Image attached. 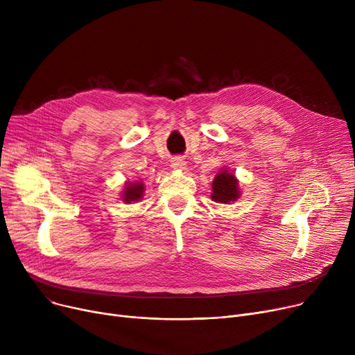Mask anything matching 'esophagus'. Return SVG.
Masks as SVG:
<instances>
[{
    "label": "esophagus",
    "mask_w": 355,
    "mask_h": 355,
    "mask_svg": "<svg viewBox=\"0 0 355 355\" xmlns=\"http://www.w3.org/2000/svg\"><path fill=\"white\" fill-rule=\"evenodd\" d=\"M171 166L175 168V170H184V168H185V161L181 157H175L171 161Z\"/></svg>",
    "instance_id": "34e87169"
}]
</instances>
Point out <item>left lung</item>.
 <instances>
[{
  "instance_id": "8db88e82",
  "label": "left lung",
  "mask_w": 355,
  "mask_h": 355,
  "mask_svg": "<svg viewBox=\"0 0 355 355\" xmlns=\"http://www.w3.org/2000/svg\"><path fill=\"white\" fill-rule=\"evenodd\" d=\"M239 189H237V181L233 174L227 171H221L218 175L214 177L213 181V193L211 198L216 202H230L234 201L239 197Z\"/></svg>"
}]
</instances>
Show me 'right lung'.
<instances>
[{"mask_svg": "<svg viewBox=\"0 0 355 355\" xmlns=\"http://www.w3.org/2000/svg\"><path fill=\"white\" fill-rule=\"evenodd\" d=\"M144 194V184L137 182V184H128L126 190L123 191V201L130 202V201H137L142 198Z\"/></svg>", "mask_w": 355, "mask_h": 355, "instance_id": "1", "label": "right lung"}]
</instances>
